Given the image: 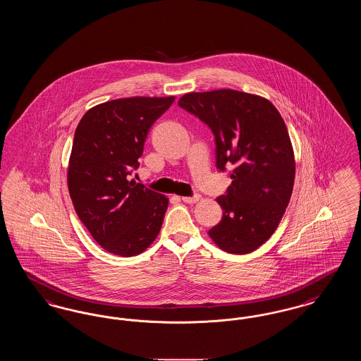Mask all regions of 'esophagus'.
<instances>
[{
    "instance_id": "34e87169",
    "label": "esophagus",
    "mask_w": 361,
    "mask_h": 361,
    "mask_svg": "<svg viewBox=\"0 0 361 361\" xmlns=\"http://www.w3.org/2000/svg\"><path fill=\"white\" fill-rule=\"evenodd\" d=\"M200 195H195V196H192V197H187V196H184L183 197V202L184 203H188V204H195V203H197L199 200H200Z\"/></svg>"
}]
</instances>
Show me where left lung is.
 Masks as SVG:
<instances>
[{"label": "left lung", "mask_w": 361, "mask_h": 361, "mask_svg": "<svg viewBox=\"0 0 361 361\" xmlns=\"http://www.w3.org/2000/svg\"><path fill=\"white\" fill-rule=\"evenodd\" d=\"M178 105L212 130L216 168L234 166L224 218L208 235L227 253L247 255L271 238L291 199L295 155L286 123L268 99L234 89L189 92Z\"/></svg>", "instance_id": "1"}]
</instances>
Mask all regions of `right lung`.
Wrapping results in <instances>:
<instances>
[{
  "label": "right lung",
  "mask_w": 361,
  "mask_h": 361,
  "mask_svg": "<svg viewBox=\"0 0 361 361\" xmlns=\"http://www.w3.org/2000/svg\"><path fill=\"white\" fill-rule=\"evenodd\" d=\"M174 99L111 100L92 106L77 126L68 166L70 197L80 221L109 253L137 256L159 234L169 199L130 174L150 127Z\"/></svg>",
  "instance_id": "obj_1"
}]
</instances>
